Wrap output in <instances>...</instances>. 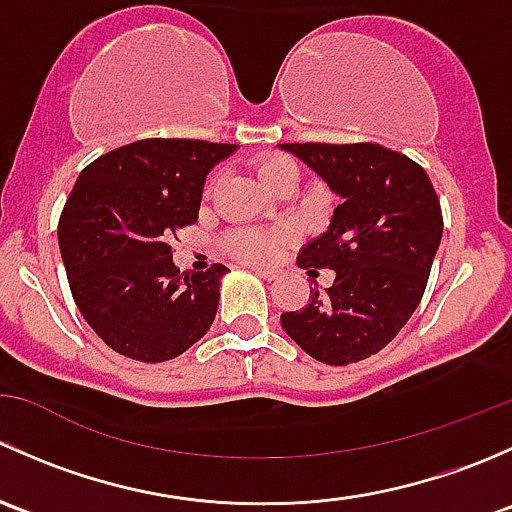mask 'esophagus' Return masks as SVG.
Here are the masks:
<instances>
[{
  "label": "esophagus",
  "mask_w": 512,
  "mask_h": 512,
  "mask_svg": "<svg viewBox=\"0 0 512 512\" xmlns=\"http://www.w3.org/2000/svg\"><path fill=\"white\" fill-rule=\"evenodd\" d=\"M252 270H255L260 277H265V280H275V277L280 275L277 270H267V267H252Z\"/></svg>",
  "instance_id": "34e87169"
}]
</instances>
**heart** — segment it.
I'll use <instances>...</instances> for the list:
<instances>
[{
    "mask_svg": "<svg viewBox=\"0 0 512 512\" xmlns=\"http://www.w3.org/2000/svg\"><path fill=\"white\" fill-rule=\"evenodd\" d=\"M285 173H297V165L292 158L287 156H265L257 163V178L262 180V185L272 183L275 178ZM215 180H210L208 190L213 188ZM285 235L282 232H267V230H232L227 232L225 247L235 257L247 262H270L272 257L280 250Z\"/></svg>",
    "mask_w": 512,
    "mask_h": 512,
    "instance_id": "b5f03b06",
    "label": "heart"
}]
</instances>
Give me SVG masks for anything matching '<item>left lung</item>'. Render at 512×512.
I'll return each mask as SVG.
<instances>
[{
	"instance_id": "1",
	"label": "left lung",
	"mask_w": 512,
	"mask_h": 512,
	"mask_svg": "<svg viewBox=\"0 0 512 512\" xmlns=\"http://www.w3.org/2000/svg\"><path fill=\"white\" fill-rule=\"evenodd\" d=\"M342 203L297 265L334 270L332 287L282 314V329L312 359L347 366L381 352L414 314L443 235L426 170L379 143H282Z\"/></svg>"
}]
</instances>
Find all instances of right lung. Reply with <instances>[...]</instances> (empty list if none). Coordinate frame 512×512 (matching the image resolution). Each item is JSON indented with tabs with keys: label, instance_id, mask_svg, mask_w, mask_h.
I'll return each mask as SVG.
<instances>
[{
	"label": "right lung",
	"instance_id": "right-lung-1",
	"mask_svg": "<svg viewBox=\"0 0 512 512\" xmlns=\"http://www.w3.org/2000/svg\"><path fill=\"white\" fill-rule=\"evenodd\" d=\"M235 148L146 138L81 170L61 213L59 247L76 307L113 352L158 364L213 324L227 267L180 272L170 240L198 220L205 175Z\"/></svg>",
	"mask_w": 512,
	"mask_h": 512
}]
</instances>
